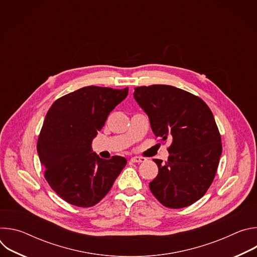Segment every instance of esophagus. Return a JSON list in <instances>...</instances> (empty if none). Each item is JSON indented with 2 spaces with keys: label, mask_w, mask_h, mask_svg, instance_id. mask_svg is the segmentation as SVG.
I'll use <instances>...</instances> for the list:
<instances>
[{
  "label": "esophagus",
  "mask_w": 257,
  "mask_h": 257,
  "mask_svg": "<svg viewBox=\"0 0 257 257\" xmlns=\"http://www.w3.org/2000/svg\"><path fill=\"white\" fill-rule=\"evenodd\" d=\"M145 161H146V159L141 158V157H133V158H131V162L132 163H143Z\"/></svg>",
  "instance_id": "1"
}]
</instances>
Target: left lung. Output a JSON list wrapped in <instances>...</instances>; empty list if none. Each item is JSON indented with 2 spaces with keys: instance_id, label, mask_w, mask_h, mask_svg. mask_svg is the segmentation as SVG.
Here are the masks:
<instances>
[{
  "instance_id": "8db88e82",
  "label": "left lung",
  "mask_w": 257,
  "mask_h": 257,
  "mask_svg": "<svg viewBox=\"0 0 257 257\" xmlns=\"http://www.w3.org/2000/svg\"><path fill=\"white\" fill-rule=\"evenodd\" d=\"M133 95L156 137L173 140L168 162L154 160L159 174L150 183L152 193L167 207L191 205L211 185L222 155L210 108L198 96L170 85L136 87Z\"/></svg>"
}]
</instances>
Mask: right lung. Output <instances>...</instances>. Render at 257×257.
<instances>
[{
  "instance_id": "obj_1",
  "label": "right lung",
  "mask_w": 257,
  "mask_h": 257,
  "mask_svg": "<svg viewBox=\"0 0 257 257\" xmlns=\"http://www.w3.org/2000/svg\"><path fill=\"white\" fill-rule=\"evenodd\" d=\"M127 94L128 87L86 86L57 99L48 111L36 149L46 168V180L68 203L81 207L96 204L126 166L123 157L100 159L91 143Z\"/></svg>"
}]
</instances>
